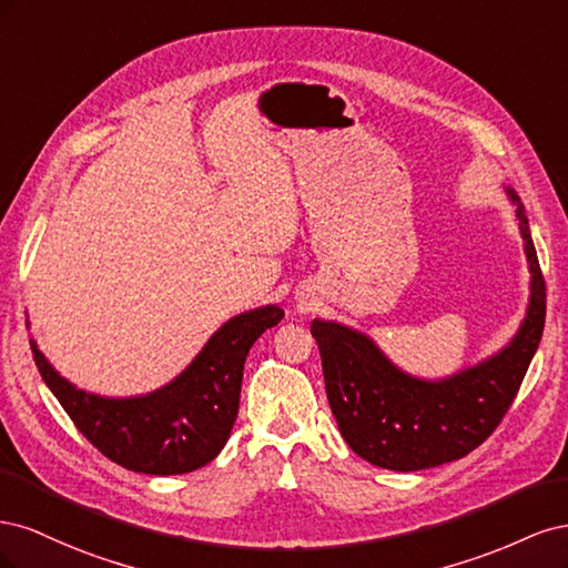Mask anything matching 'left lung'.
<instances>
[{"label":"left lung","instance_id":"1","mask_svg":"<svg viewBox=\"0 0 568 568\" xmlns=\"http://www.w3.org/2000/svg\"><path fill=\"white\" fill-rule=\"evenodd\" d=\"M507 196L517 205L530 298L519 332L500 353L448 379L426 382L395 367L367 334L338 322L311 324L338 432L374 467L419 471L469 455L517 398L542 336L545 280L524 203L511 189Z\"/></svg>","mask_w":568,"mask_h":568}]
</instances>
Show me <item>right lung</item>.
I'll list each match as a JSON object with an SVG mask.
<instances>
[{
    "instance_id": "1",
    "label": "right lung",
    "mask_w": 568,
    "mask_h": 568,
    "mask_svg": "<svg viewBox=\"0 0 568 568\" xmlns=\"http://www.w3.org/2000/svg\"><path fill=\"white\" fill-rule=\"evenodd\" d=\"M282 317V307L265 305L227 320L180 376L136 398H104L75 388L32 338L30 348L44 384L101 455L130 471L173 476L205 467L225 448L246 355Z\"/></svg>"
}]
</instances>
